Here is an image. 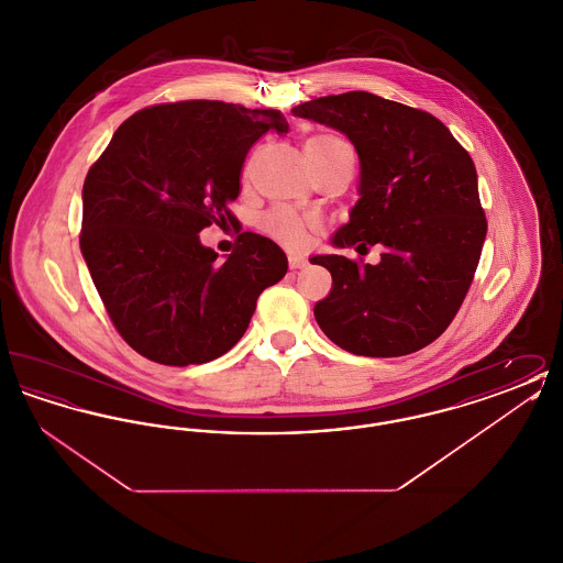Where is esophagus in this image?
<instances>
[{
	"instance_id": "esophagus-1",
	"label": "esophagus",
	"mask_w": 563,
	"mask_h": 563,
	"mask_svg": "<svg viewBox=\"0 0 563 563\" xmlns=\"http://www.w3.org/2000/svg\"><path fill=\"white\" fill-rule=\"evenodd\" d=\"M308 262L306 260H301V257H289V268L299 269L303 268Z\"/></svg>"
}]
</instances>
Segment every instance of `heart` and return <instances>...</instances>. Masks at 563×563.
I'll return each mask as SVG.
<instances>
[{
    "instance_id": "1",
    "label": "heart",
    "mask_w": 563,
    "mask_h": 563,
    "mask_svg": "<svg viewBox=\"0 0 563 563\" xmlns=\"http://www.w3.org/2000/svg\"><path fill=\"white\" fill-rule=\"evenodd\" d=\"M306 154L312 168H319L322 164L340 158H354L349 143L342 136L331 133L312 134L306 141ZM260 225L269 239L280 242L289 251L306 249L321 232V223L312 214L299 213L289 207L269 209L268 213L262 217Z\"/></svg>"
}]
</instances>
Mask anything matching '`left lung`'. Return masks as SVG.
Listing matches in <instances>:
<instances>
[{
    "instance_id": "8db88e82",
    "label": "left lung",
    "mask_w": 563,
    "mask_h": 563,
    "mask_svg": "<svg viewBox=\"0 0 563 563\" xmlns=\"http://www.w3.org/2000/svg\"><path fill=\"white\" fill-rule=\"evenodd\" d=\"M338 129L361 161V198L335 246L369 251L310 262L331 272L314 306L322 333L358 356H402L429 346L454 321L482 257L487 219L477 170L450 129L429 111L352 90L291 109Z\"/></svg>"
}]
</instances>
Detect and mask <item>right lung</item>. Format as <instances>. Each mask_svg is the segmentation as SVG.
Returning <instances> with one entry per match:
<instances>
[{
	"label": "right lung",
	"instance_id": "add662e5",
	"mask_svg": "<svg viewBox=\"0 0 563 563\" xmlns=\"http://www.w3.org/2000/svg\"><path fill=\"white\" fill-rule=\"evenodd\" d=\"M287 133L278 109L177 101L120 124L84 181L80 249L109 319L141 356L186 367L232 349L257 297L287 274L276 242L242 232L223 264L202 246L209 225L234 223L251 145Z\"/></svg>",
	"mask_w": 563,
	"mask_h": 563
}]
</instances>
